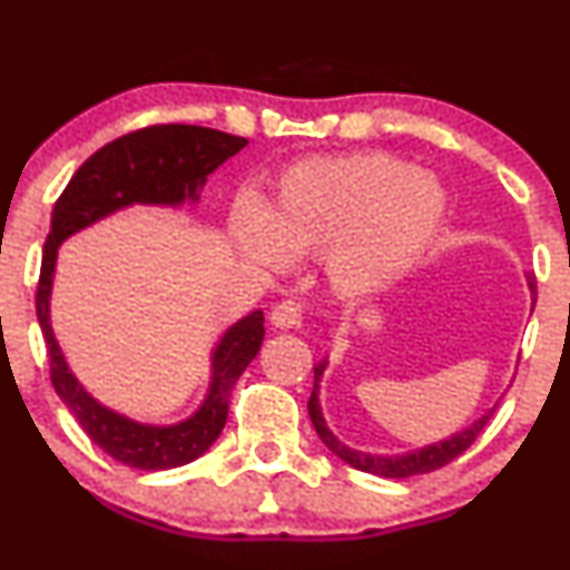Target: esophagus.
<instances>
[{"label":"esophagus","mask_w":570,"mask_h":570,"mask_svg":"<svg viewBox=\"0 0 570 570\" xmlns=\"http://www.w3.org/2000/svg\"><path fill=\"white\" fill-rule=\"evenodd\" d=\"M271 321L276 328H297L303 324V305L297 299H284V303L273 307Z\"/></svg>","instance_id":"obj_1"}]
</instances>
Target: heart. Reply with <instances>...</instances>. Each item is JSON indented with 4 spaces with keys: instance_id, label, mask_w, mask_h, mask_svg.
I'll return each mask as SVG.
<instances>
[{
    "instance_id": "b5f03b06",
    "label": "heart",
    "mask_w": 570,
    "mask_h": 570,
    "mask_svg": "<svg viewBox=\"0 0 570 570\" xmlns=\"http://www.w3.org/2000/svg\"><path fill=\"white\" fill-rule=\"evenodd\" d=\"M443 219L445 194L433 177L385 150H358L294 164L267 215L252 202L233 209L230 242L265 271L326 252L332 284L361 294L406 271Z\"/></svg>"
}]
</instances>
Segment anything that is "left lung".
I'll use <instances>...</instances> for the list:
<instances>
[{
	"mask_svg": "<svg viewBox=\"0 0 570 570\" xmlns=\"http://www.w3.org/2000/svg\"><path fill=\"white\" fill-rule=\"evenodd\" d=\"M528 286H531V292L537 294V281L528 276ZM326 368V361L318 363V366L313 368L315 372V385H313V393H311V401H307V411H311V420H313V428L315 433H318L321 441L328 445V451L332 454H337L342 462H347L351 468L355 470H363V472H372V475H380V478H411V475H424V472H433L438 468H443V464L454 462L459 454H464V451L470 449L472 443H475V438L483 433V428L489 424V420L493 416V409L485 411L481 420H475L470 424L468 430H462V433L451 435L449 441H441V443H433L428 445V449H420L414 451V454H403V456H376V454H363V451H353L347 449V445H342L337 438L332 435V430L326 428L324 416H321V406H318V382H321V374H324Z\"/></svg>",
	"mask_w": 570,
	"mask_h": 570,
	"instance_id": "obj_1",
	"label": "left lung"
}]
</instances>
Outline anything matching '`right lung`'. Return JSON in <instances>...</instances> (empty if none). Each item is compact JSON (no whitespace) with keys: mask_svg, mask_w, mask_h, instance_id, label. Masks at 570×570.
<instances>
[{"mask_svg":"<svg viewBox=\"0 0 570 570\" xmlns=\"http://www.w3.org/2000/svg\"><path fill=\"white\" fill-rule=\"evenodd\" d=\"M244 137L196 125H154L137 129L95 150L73 173L52 209L50 236L42 252V273L37 286V318L42 326L50 380L55 393L77 416L85 433L114 456L135 470H173L194 462L217 441L228 420L230 390L259 353L265 337L263 311L249 313L223 334L212 353V385L194 416L169 428L140 424L100 406L77 376L55 342L50 326V292L58 246L71 233L98 223L100 217L125 209L129 204H164L177 207L185 198L196 202L198 188L207 183L223 161L236 156Z\"/></svg>","mask_w":570,"mask_h":570,"instance_id":"1","label":"right lung"}]
</instances>
